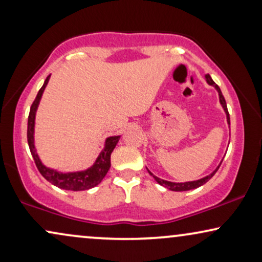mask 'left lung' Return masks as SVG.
I'll list each match as a JSON object with an SVG mask.
<instances>
[{
	"instance_id": "8db88e82",
	"label": "left lung",
	"mask_w": 262,
	"mask_h": 262,
	"mask_svg": "<svg viewBox=\"0 0 262 262\" xmlns=\"http://www.w3.org/2000/svg\"><path fill=\"white\" fill-rule=\"evenodd\" d=\"M206 80H207V82L209 83V85L214 86V87H215V90H217V91H218V95H219V102H221L222 107H223L224 112H225V114H227V122H228V124H230V118H229V113H228L227 102H225V100H224V96L222 95V91H221V89H219V86H218V85H215V82H214V81L212 80V77H210L208 74L206 75ZM221 164H222V162H221ZM221 164H219L217 169H215L214 171H213L212 173H209L208 176L203 177V179H200V180H197V181H189V182H170V181H165V180H162V179H159V177H156L155 175H152V173L150 172L149 170H148V171H149V173H150V175H151L152 177H154V179H155V181L158 182L159 185L164 186V187L169 188V189H171V191L181 192V191H189V189H194V188H198V187H200V186H202V185H204V183H206V182H208L209 180L212 179L213 176H214V173L217 172L218 169H219V166H221Z\"/></svg>"
}]
</instances>
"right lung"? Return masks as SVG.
Here are the masks:
<instances>
[{"mask_svg":"<svg viewBox=\"0 0 262 262\" xmlns=\"http://www.w3.org/2000/svg\"><path fill=\"white\" fill-rule=\"evenodd\" d=\"M49 76L44 81V85L39 90L37 97H35L34 102L32 103L31 111H29L28 117V129H27V139H28V145L31 149L32 156L34 159L35 165H37L39 172L44 177L47 181L53 183L56 187L62 189H69V191H85V189H90L95 186H97L104 176L107 175L108 170L111 167V154H112L113 149L116 148L117 143L119 140V135L116 137H110L106 139L104 143V148L96 159L95 164L91 167L83 171H76V172H59V171L50 169L43 165L40 161L39 156L37 154V150L34 146V123H35V112L40 102L41 95H43L45 87H47L48 82H49Z\"/></svg>","mask_w":262,"mask_h":262,"instance_id":"add662e5","label":"right lung"}]
</instances>
